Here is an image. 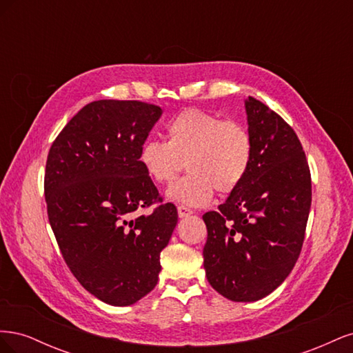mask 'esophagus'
I'll return each instance as SVG.
<instances>
[{
  "instance_id": "1",
  "label": "esophagus",
  "mask_w": 353,
  "mask_h": 353,
  "mask_svg": "<svg viewBox=\"0 0 353 353\" xmlns=\"http://www.w3.org/2000/svg\"><path fill=\"white\" fill-rule=\"evenodd\" d=\"M190 215H193V210H191L190 208L183 206V205L178 206V216H179V218H187V216H190Z\"/></svg>"
}]
</instances>
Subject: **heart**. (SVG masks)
Masks as SVG:
<instances>
[{"label": "heart", "mask_w": 353, "mask_h": 353, "mask_svg": "<svg viewBox=\"0 0 353 353\" xmlns=\"http://www.w3.org/2000/svg\"><path fill=\"white\" fill-rule=\"evenodd\" d=\"M144 172L156 184H169L184 169L188 175L166 191V197L185 206H206L215 188L236 191L253 162L252 137L237 122L205 110L188 109L166 125V143L145 140L138 154Z\"/></svg>", "instance_id": "obj_1"}]
</instances>
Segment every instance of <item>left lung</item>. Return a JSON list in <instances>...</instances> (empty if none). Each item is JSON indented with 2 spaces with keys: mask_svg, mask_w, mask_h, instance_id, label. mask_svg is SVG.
Returning a JSON list of instances; mask_svg holds the SVG:
<instances>
[{
  "mask_svg": "<svg viewBox=\"0 0 353 353\" xmlns=\"http://www.w3.org/2000/svg\"><path fill=\"white\" fill-rule=\"evenodd\" d=\"M253 162L244 183L203 221L209 284L232 302L268 296L301 254L311 209V172L301 141L281 116L244 100Z\"/></svg>",
  "mask_w": 353,
  "mask_h": 353,
  "instance_id": "1",
  "label": "left lung"
}]
</instances>
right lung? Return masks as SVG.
<instances>
[{
    "label": "right lung",
    "mask_w": 353,
    "mask_h": 353,
    "mask_svg": "<svg viewBox=\"0 0 353 353\" xmlns=\"http://www.w3.org/2000/svg\"><path fill=\"white\" fill-rule=\"evenodd\" d=\"M162 109L141 101L85 105L52 143L46 166L50 225L72 274L92 296L128 306L157 284L162 252L176 227L138 160Z\"/></svg>",
    "instance_id": "add662e5"
}]
</instances>
